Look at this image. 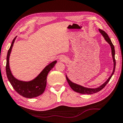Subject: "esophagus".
I'll use <instances>...</instances> for the list:
<instances>
[{
  "label": "esophagus",
  "mask_w": 123,
  "mask_h": 123,
  "mask_svg": "<svg viewBox=\"0 0 123 123\" xmlns=\"http://www.w3.org/2000/svg\"><path fill=\"white\" fill-rule=\"evenodd\" d=\"M61 60H62V59H61Z\"/></svg>",
  "instance_id": "34e87169"
}]
</instances>
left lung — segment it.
I'll return each mask as SVG.
<instances>
[{
  "instance_id": "left-lung-1",
  "label": "left lung",
  "mask_w": 123,
  "mask_h": 123,
  "mask_svg": "<svg viewBox=\"0 0 123 123\" xmlns=\"http://www.w3.org/2000/svg\"><path fill=\"white\" fill-rule=\"evenodd\" d=\"M99 32L101 34V35L103 36V37L104 38L105 40L110 44V47H111V54H112V57H113V62H114V68H113V72H112L111 75H110V76L109 77L108 79L107 80L105 81L104 84H103L101 85H100V86H98V87H96V88L86 87H84V86H81V85H80L75 84V83L72 82V81L68 78V77L67 76V75H66V80H67V82H68V83L69 85H70V86L71 87V89L73 90L74 91H75L77 92H79V93H80V94H94V93L98 92V91H100V90H101L103 89L105 86H106V85L108 84L109 81H110V79L111 78L112 76L113 75L114 71H115L116 62H115V49H114V46L113 44L112 43L111 39H110V38L109 37L108 34H107L106 33L104 32V31L101 30V29H99Z\"/></svg>"
}]
</instances>
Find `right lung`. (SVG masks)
<instances>
[{"label":"right lung","instance_id":"right-lung-1","mask_svg":"<svg viewBox=\"0 0 123 123\" xmlns=\"http://www.w3.org/2000/svg\"><path fill=\"white\" fill-rule=\"evenodd\" d=\"M16 38L17 37H15L12 41L11 46L8 51L6 65V76L14 89L19 94L26 98H36L44 92L47 84V76L50 70L55 66L57 61L55 60L46 66L39 75L32 80L25 81L16 79L12 74L9 66L10 55Z\"/></svg>","mask_w":123,"mask_h":123}]
</instances>
